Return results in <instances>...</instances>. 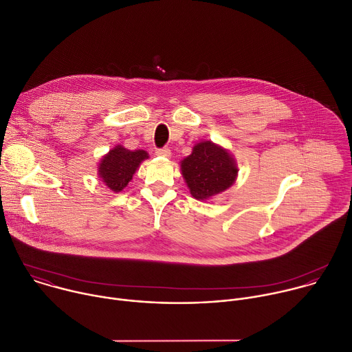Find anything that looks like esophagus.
I'll use <instances>...</instances> for the list:
<instances>
[{
  "instance_id": "obj_1",
  "label": "esophagus",
  "mask_w": 352,
  "mask_h": 352,
  "mask_svg": "<svg viewBox=\"0 0 352 352\" xmlns=\"http://www.w3.org/2000/svg\"><path fill=\"white\" fill-rule=\"evenodd\" d=\"M156 155L160 157H170L171 152L168 147H160V148H156Z\"/></svg>"
}]
</instances>
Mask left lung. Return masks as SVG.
Returning a JSON list of instances; mask_svg holds the SVG:
<instances>
[{"instance_id":"1","label":"left lung","mask_w":352,"mask_h":352,"mask_svg":"<svg viewBox=\"0 0 352 352\" xmlns=\"http://www.w3.org/2000/svg\"><path fill=\"white\" fill-rule=\"evenodd\" d=\"M182 175L197 200H205L230 188L236 178V166L226 148L212 143H197L181 163Z\"/></svg>"}]
</instances>
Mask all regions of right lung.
<instances>
[{
	"label": "right lung",
	"mask_w": 352,
	"mask_h": 352,
	"mask_svg": "<svg viewBox=\"0 0 352 352\" xmlns=\"http://www.w3.org/2000/svg\"><path fill=\"white\" fill-rule=\"evenodd\" d=\"M147 157L144 150L131 152L122 146H116L102 159L98 166V175L111 190L121 192L132 179L139 164Z\"/></svg>",
	"instance_id": "1"
}]
</instances>
